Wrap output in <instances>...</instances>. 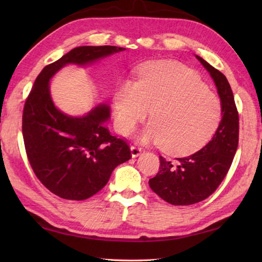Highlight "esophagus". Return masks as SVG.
<instances>
[{"mask_svg": "<svg viewBox=\"0 0 262 262\" xmlns=\"http://www.w3.org/2000/svg\"><path fill=\"white\" fill-rule=\"evenodd\" d=\"M130 152H132L133 158H136V157H138V155L142 154V148L140 146H137V145H132L130 146Z\"/></svg>", "mask_w": 262, "mask_h": 262, "instance_id": "1", "label": "esophagus"}]
</instances>
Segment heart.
<instances>
[{
	"label": "heart",
	"instance_id": "heart-1",
	"mask_svg": "<svg viewBox=\"0 0 262 262\" xmlns=\"http://www.w3.org/2000/svg\"><path fill=\"white\" fill-rule=\"evenodd\" d=\"M149 109L152 122L144 142L161 144L170 154L190 155L202 149L219 128L223 108L220 98L187 66L155 62L145 66L136 83L128 82L115 98L116 124L128 135Z\"/></svg>",
	"mask_w": 262,
	"mask_h": 262
}]
</instances>
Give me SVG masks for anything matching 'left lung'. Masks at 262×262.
Wrapping results in <instances>:
<instances>
[{
	"instance_id": "1",
	"label": "left lung",
	"mask_w": 262,
	"mask_h": 262,
	"mask_svg": "<svg viewBox=\"0 0 262 262\" xmlns=\"http://www.w3.org/2000/svg\"><path fill=\"white\" fill-rule=\"evenodd\" d=\"M219 91L223 116L215 135L200 151L174 161L160 157L158 174L148 180L152 190L172 205H192L209 197L229 172L238 144V113L225 75L196 56Z\"/></svg>"
}]
</instances>
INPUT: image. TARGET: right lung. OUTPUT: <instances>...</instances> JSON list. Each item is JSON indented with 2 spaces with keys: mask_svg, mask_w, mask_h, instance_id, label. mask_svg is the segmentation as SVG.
Instances as JSON below:
<instances>
[{
  "mask_svg": "<svg viewBox=\"0 0 262 262\" xmlns=\"http://www.w3.org/2000/svg\"><path fill=\"white\" fill-rule=\"evenodd\" d=\"M125 48L82 46L72 49L37 76L22 114L27 158L36 177L49 191L70 200H83L107 185L117 165L132 158L128 143L114 136L105 121L110 110L100 104L74 118L55 107L49 80L64 65H84Z\"/></svg>",
  "mask_w": 262,
  "mask_h": 262,
  "instance_id": "add662e5",
  "label": "right lung"
}]
</instances>
